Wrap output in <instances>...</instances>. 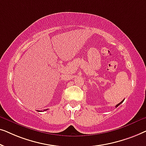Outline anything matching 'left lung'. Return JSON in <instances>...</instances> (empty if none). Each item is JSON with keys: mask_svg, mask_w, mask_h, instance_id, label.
<instances>
[{"mask_svg": "<svg viewBox=\"0 0 146 146\" xmlns=\"http://www.w3.org/2000/svg\"><path fill=\"white\" fill-rule=\"evenodd\" d=\"M123 100H122V101H121V102H119V103L118 104H117L116 106H115V108H117V106H119V105H120V104H121L123 102Z\"/></svg>", "mask_w": 146, "mask_h": 146, "instance_id": "1", "label": "left lung"}]
</instances>
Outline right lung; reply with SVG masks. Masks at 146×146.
Listing matches in <instances>:
<instances>
[{"label": "right lung", "instance_id": "right-lung-1", "mask_svg": "<svg viewBox=\"0 0 146 146\" xmlns=\"http://www.w3.org/2000/svg\"><path fill=\"white\" fill-rule=\"evenodd\" d=\"M38 111H39V110H38Z\"/></svg>", "mask_w": 146, "mask_h": 146}]
</instances>
